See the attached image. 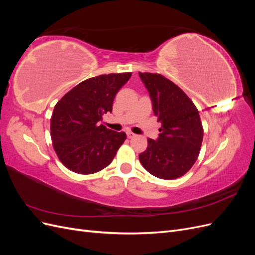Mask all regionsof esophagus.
Wrapping results in <instances>:
<instances>
[{"instance_id":"esophagus-1","label":"esophagus","mask_w":255,"mask_h":255,"mask_svg":"<svg viewBox=\"0 0 255 255\" xmlns=\"http://www.w3.org/2000/svg\"><path fill=\"white\" fill-rule=\"evenodd\" d=\"M127 136H128V138H133V137H135L136 135H135L134 133H132V132H127Z\"/></svg>"}]
</instances>
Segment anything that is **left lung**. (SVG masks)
<instances>
[{
	"label": "left lung",
	"mask_w": 255,
	"mask_h": 255,
	"mask_svg": "<svg viewBox=\"0 0 255 255\" xmlns=\"http://www.w3.org/2000/svg\"><path fill=\"white\" fill-rule=\"evenodd\" d=\"M139 76L148 89L153 113L161 123L156 140L139 154L146 171L163 180L177 179L194 166L203 139L199 112L187 95L170 80L157 73Z\"/></svg>",
	"instance_id": "left-lung-1"
}]
</instances>
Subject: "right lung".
Here are the masks:
<instances>
[{"mask_svg":"<svg viewBox=\"0 0 255 255\" xmlns=\"http://www.w3.org/2000/svg\"><path fill=\"white\" fill-rule=\"evenodd\" d=\"M132 73L103 74L83 81L56 103L51 118L53 148L69 170L91 174L114 159L127 139L125 132L106 128L102 116Z\"/></svg>","mask_w":255,"mask_h":255,"instance_id":"obj_1","label":"right lung"}]
</instances>
